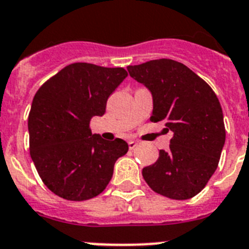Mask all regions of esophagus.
I'll return each mask as SVG.
<instances>
[{"label": "esophagus", "mask_w": 249, "mask_h": 249, "mask_svg": "<svg viewBox=\"0 0 249 249\" xmlns=\"http://www.w3.org/2000/svg\"><path fill=\"white\" fill-rule=\"evenodd\" d=\"M137 145H138V143H137L136 141H129V142H128V148L131 150L134 149V148H136Z\"/></svg>", "instance_id": "esophagus-1"}]
</instances>
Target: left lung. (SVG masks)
<instances>
[{
  "instance_id": "1",
  "label": "left lung",
  "mask_w": 249,
  "mask_h": 249,
  "mask_svg": "<svg viewBox=\"0 0 249 249\" xmlns=\"http://www.w3.org/2000/svg\"><path fill=\"white\" fill-rule=\"evenodd\" d=\"M153 96L152 122L165 121L173 131L169 150H159L142 170L149 188L174 200L191 199L217 169L226 140L222 108L209 84L186 65L157 59L127 67Z\"/></svg>"
}]
</instances>
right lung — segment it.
Segmentation results:
<instances>
[{"instance_id": "obj_1", "label": "right lung", "mask_w": 249, "mask_h": 249, "mask_svg": "<svg viewBox=\"0 0 249 249\" xmlns=\"http://www.w3.org/2000/svg\"><path fill=\"white\" fill-rule=\"evenodd\" d=\"M123 68L67 65L34 95L28 116L29 153L52 193L69 201L92 199L106 189L113 165L128 152L121 138L92 134L90 121L106 112L107 99L127 76Z\"/></svg>"}]
</instances>
